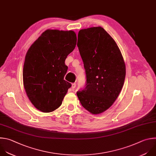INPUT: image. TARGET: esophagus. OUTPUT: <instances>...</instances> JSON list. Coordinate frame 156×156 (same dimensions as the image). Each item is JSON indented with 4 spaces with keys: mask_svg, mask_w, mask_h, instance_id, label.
Wrapping results in <instances>:
<instances>
[{
    "mask_svg": "<svg viewBox=\"0 0 156 156\" xmlns=\"http://www.w3.org/2000/svg\"><path fill=\"white\" fill-rule=\"evenodd\" d=\"M76 87V83H73L72 84V89H75Z\"/></svg>",
    "mask_w": 156,
    "mask_h": 156,
    "instance_id": "esophagus-1",
    "label": "esophagus"
}]
</instances>
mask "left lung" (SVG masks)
I'll use <instances>...</instances> for the list:
<instances>
[{
    "instance_id": "8db88e82",
    "label": "left lung",
    "mask_w": 156,
    "mask_h": 156,
    "mask_svg": "<svg viewBox=\"0 0 156 156\" xmlns=\"http://www.w3.org/2000/svg\"><path fill=\"white\" fill-rule=\"evenodd\" d=\"M78 42L86 82L76 94L86 110L100 114L113 104L122 89L126 77L124 59L115 41L101 27L80 30Z\"/></svg>"
}]
</instances>
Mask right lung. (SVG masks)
I'll use <instances>...</instances> for the list:
<instances>
[{
  "instance_id": "1",
  "label": "right lung",
  "mask_w": 156,
  "mask_h": 156,
  "mask_svg": "<svg viewBox=\"0 0 156 156\" xmlns=\"http://www.w3.org/2000/svg\"><path fill=\"white\" fill-rule=\"evenodd\" d=\"M74 31L48 29L28 49L23 67V84L29 99L43 113L58 108L71 87L64 80L67 56L76 44Z\"/></svg>"
}]
</instances>
